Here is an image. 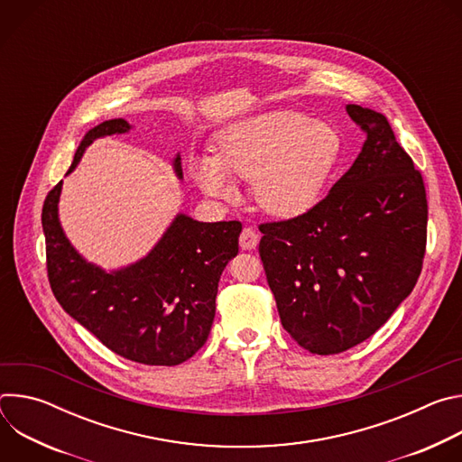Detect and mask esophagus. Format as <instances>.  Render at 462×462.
Listing matches in <instances>:
<instances>
[{
	"instance_id": "1",
	"label": "esophagus",
	"mask_w": 462,
	"mask_h": 462,
	"mask_svg": "<svg viewBox=\"0 0 462 462\" xmlns=\"http://www.w3.org/2000/svg\"><path fill=\"white\" fill-rule=\"evenodd\" d=\"M257 241H259V236L252 230V228H243L241 234H239V246L243 250H254L257 246Z\"/></svg>"
}]
</instances>
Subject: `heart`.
Returning <instances> with one entry per match:
<instances>
[{
  "instance_id": "b5f03b06",
  "label": "heart",
  "mask_w": 462,
  "mask_h": 462,
  "mask_svg": "<svg viewBox=\"0 0 462 462\" xmlns=\"http://www.w3.org/2000/svg\"><path fill=\"white\" fill-rule=\"evenodd\" d=\"M342 155V137L325 122L278 109L228 125L214 157H195L189 175L205 193L228 201L230 180H250L254 203L274 217H298L321 199Z\"/></svg>"
}]
</instances>
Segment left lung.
<instances>
[{"label":"left lung","instance_id":"obj_1","mask_svg":"<svg viewBox=\"0 0 462 462\" xmlns=\"http://www.w3.org/2000/svg\"><path fill=\"white\" fill-rule=\"evenodd\" d=\"M365 134L353 166L309 212L259 225V255L285 331L312 355L369 337L413 291L426 254V188L387 118L349 104Z\"/></svg>","mask_w":462,"mask_h":462}]
</instances>
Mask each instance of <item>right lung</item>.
<instances>
[{
  "instance_id": "add662e5",
  "label": "right lung",
  "mask_w": 462,
  "mask_h": 462,
  "mask_svg": "<svg viewBox=\"0 0 462 462\" xmlns=\"http://www.w3.org/2000/svg\"><path fill=\"white\" fill-rule=\"evenodd\" d=\"M129 127L113 118L89 129L68 173L95 139ZM173 168L182 177L179 155ZM60 191L61 180L45 197L42 226L49 283L63 310L131 362L177 365L191 358L208 340L219 278L237 255L241 223H199L180 214L144 259L107 274L65 239L58 223Z\"/></svg>"
}]
</instances>
